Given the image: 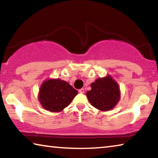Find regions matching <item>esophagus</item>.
Listing matches in <instances>:
<instances>
[{
	"label": "esophagus",
	"mask_w": 158,
	"mask_h": 158,
	"mask_svg": "<svg viewBox=\"0 0 158 158\" xmlns=\"http://www.w3.org/2000/svg\"><path fill=\"white\" fill-rule=\"evenodd\" d=\"M79 92L80 93H85V90L84 89H81L79 90Z\"/></svg>",
	"instance_id": "34e87169"
}]
</instances>
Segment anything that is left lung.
Returning <instances> with one entry per match:
<instances>
[{"mask_svg":"<svg viewBox=\"0 0 158 158\" xmlns=\"http://www.w3.org/2000/svg\"><path fill=\"white\" fill-rule=\"evenodd\" d=\"M91 90L86 93L90 103L99 110L106 111L114 109L121 98L118 83L110 75L98 78L90 84Z\"/></svg>","mask_w":158,"mask_h":158,"instance_id":"left-lung-1","label":"left lung"}]
</instances>
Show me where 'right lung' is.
Returning <instances> with one entry per match:
<instances>
[{
  "label": "right lung",
  "instance_id": "right-lung-1",
  "mask_svg": "<svg viewBox=\"0 0 158 158\" xmlns=\"http://www.w3.org/2000/svg\"><path fill=\"white\" fill-rule=\"evenodd\" d=\"M78 91L60 79L45 80L40 88L38 100L44 109L51 112H60L67 107Z\"/></svg>",
  "mask_w": 158,
  "mask_h": 158
}]
</instances>
